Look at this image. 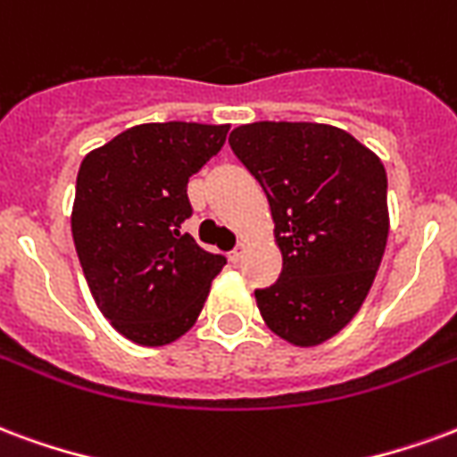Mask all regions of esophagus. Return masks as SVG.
Returning a JSON list of instances; mask_svg holds the SVG:
<instances>
[{
  "label": "esophagus",
  "instance_id": "34e87169",
  "mask_svg": "<svg viewBox=\"0 0 457 457\" xmlns=\"http://www.w3.org/2000/svg\"><path fill=\"white\" fill-rule=\"evenodd\" d=\"M243 253H245V241H241L231 253H228V261L231 262H238L243 258Z\"/></svg>",
  "mask_w": 457,
  "mask_h": 457
}]
</instances>
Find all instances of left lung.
Returning <instances> with one entry per match:
<instances>
[{
	"mask_svg": "<svg viewBox=\"0 0 457 457\" xmlns=\"http://www.w3.org/2000/svg\"><path fill=\"white\" fill-rule=\"evenodd\" d=\"M228 143L268 195L282 251L278 282L255 289L262 321L302 348L328 341L358 314L382 262L385 165L326 123H245Z\"/></svg>",
	"mask_w": 457,
	"mask_h": 457,
	"instance_id": "left-lung-1",
	"label": "left lung"
}]
</instances>
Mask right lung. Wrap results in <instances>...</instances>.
Here are the masks:
<instances>
[{
    "mask_svg": "<svg viewBox=\"0 0 457 457\" xmlns=\"http://www.w3.org/2000/svg\"><path fill=\"white\" fill-rule=\"evenodd\" d=\"M226 133L228 123H141L79 165L75 251L99 312L129 341L165 345L187 334L226 265L182 233L189 178Z\"/></svg>",
    "mask_w": 457,
    "mask_h": 457,
    "instance_id": "1",
    "label": "right lung"
}]
</instances>
